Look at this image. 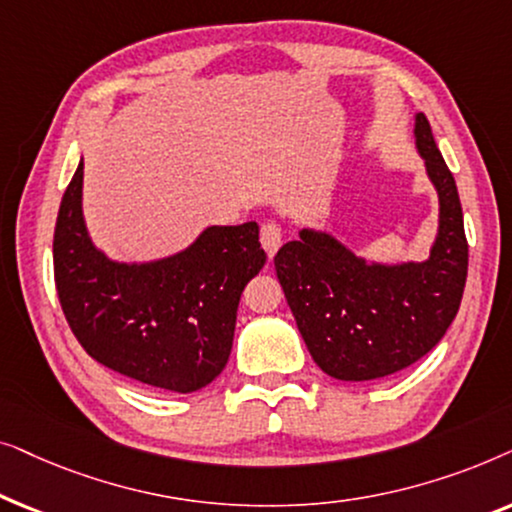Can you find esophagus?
I'll use <instances>...</instances> for the list:
<instances>
[{
    "instance_id": "34e87169",
    "label": "esophagus",
    "mask_w": 512,
    "mask_h": 512,
    "mask_svg": "<svg viewBox=\"0 0 512 512\" xmlns=\"http://www.w3.org/2000/svg\"><path fill=\"white\" fill-rule=\"evenodd\" d=\"M261 244L265 249V254L268 258H272L277 254V249L282 247V228L277 226V223H263L261 226Z\"/></svg>"
}]
</instances>
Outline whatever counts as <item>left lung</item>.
Masks as SVG:
<instances>
[{
	"label": "left lung",
	"mask_w": 512,
	"mask_h": 512,
	"mask_svg": "<svg viewBox=\"0 0 512 512\" xmlns=\"http://www.w3.org/2000/svg\"><path fill=\"white\" fill-rule=\"evenodd\" d=\"M415 144L440 205L426 261L370 263L312 228L275 256L298 331L314 363L335 380H377L412 366L438 345L459 312L468 272L464 214L424 114L415 116Z\"/></svg>",
	"instance_id": "8db88e82"
}]
</instances>
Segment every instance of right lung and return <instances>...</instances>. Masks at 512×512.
<instances>
[{"instance_id": "right-lung-1", "label": "right lung", "mask_w": 512, "mask_h": 512, "mask_svg": "<svg viewBox=\"0 0 512 512\" xmlns=\"http://www.w3.org/2000/svg\"><path fill=\"white\" fill-rule=\"evenodd\" d=\"M83 160L53 235L55 289L67 324L97 363L156 389L191 394L226 368L244 286L265 265L258 223L209 226L191 247L121 263L90 240Z\"/></svg>"}]
</instances>
